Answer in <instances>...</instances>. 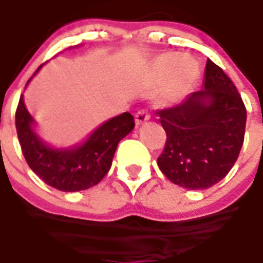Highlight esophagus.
<instances>
[{"label":"esophagus","instance_id":"esophagus-1","mask_svg":"<svg viewBox=\"0 0 263 263\" xmlns=\"http://www.w3.org/2000/svg\"><path fill=\"white\" fill-rule=\"evenodd\" d=\"M149 118L151 117L149 114H148V111H145V109H140V111L136 114V123H137V125H141V123L148 121Z\"/></svg>","mask_w":263,"mask_h":263}]
</instances>
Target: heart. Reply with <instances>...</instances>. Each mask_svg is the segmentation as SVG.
<instances>
[{"mask_svg":"<svg viewBox=\"0 0 263 263\" xmlns=\"http://www.w3.org/2000/svg\"><path fill=\"white\" fill-rule=\"evenodd\" d=\"M158 79L170 77V95L180 96L192 86L199 75V66L191 58H178L174 54L160 56L154 66Z\"/></svg>","mask_w":263,"mask_h":263,"instance_id":"heart-1","label":"heart"}]
</instances>
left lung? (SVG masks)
Listing matches in <instances>:
<instances>
[{"mask_svg":"<svg viewBox=\"0 0 263 263\" xmlns=\"http://www.w3.org/2000/svg\"><path fill=\"white\" fill-rule=\"evenodd\" d=\"M158 115L167 136L158 166L172 182L207 189L231 172L243 146L247 111L221 67L209 59L204 89Z\"/></svg>","mask_w":263,"mask_h":263,"instance_id":"left-lung-1","label":"left lung"}]
</instances>
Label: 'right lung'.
<instances>
[{
  "label": "right lung",
  "mask_w": 263,
  "mask_h": 263,
  "mask_svg": "<svg viewBox=\"0 0 263 263\" xmlns=\"http://www.w3.org/2000/svg\"><path fill=\"white\" fill-rule=\"evenodd\" d=\"M15 122L22 152L30 168L45 184L63 192H78L99 184L112 164L119 141L134 127L133 115L123 112L100 126L78 148L52 149L32 132V118L26 109L23 96L16 108Z\"/></svg>",
  "instance_id": "1"
}]
</instances>
